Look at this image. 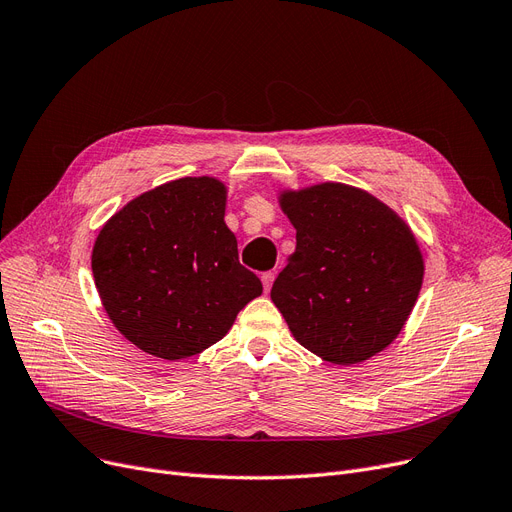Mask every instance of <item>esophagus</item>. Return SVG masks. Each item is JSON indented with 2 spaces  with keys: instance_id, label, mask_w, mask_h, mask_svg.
Segmentation results:
<instances>
[{
  "instance_id": "34e87169",
  "label": "esophagus",
  "mask_w": 512,
  "mask_h": 512,
  "mask_svg": "<svg viewBox=\"0 0 512 512\" xmlns=\"http://www.w3.org/2000/svg\"><path fill=\"white\" fill-rule=\"evenodd\" d=\"M260 279H262V285H264V292H269L273 281H275V273H273V271H267V273H262Z\"/></svg>"
}]
</instances>
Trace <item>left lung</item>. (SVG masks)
<instances>
[{"instance_id":"left-lung-1","label":"left lung","mask_w":512,"mask_h":512,"mask_svg":"<svg viewBox=\"0 0 512 512\" xmlns=\"http://www.w3.org/2000/svg\"><path fill=\"white\" fill-rule=\"evenodd\" d=\"M296 252L271 300L317 357L351 365L391 344L418 300L424 260L405 220L357 187L323 182L283 191Z\"/></svg>"}]
</instances>
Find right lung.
Listing matches in <instances>:
<instances>
[{
    "mask_svg": "<svg viewBox=\"0 0 512 512\" xmlns=\"http://www.w3.org/2000/svg\"><path fill=\"white\" fill-rule=\"evenodd\" d=\"M227 187L187 176L132 199L100 229L92 273L117 330L159 359H187L227 336L262 294L224 224Z\"/></svg>",
    "mask_w": 512,
    "mask_h": 512,
    "instance_id": "right-lung-1",
    "label": "right lung"
}]
</instances>
